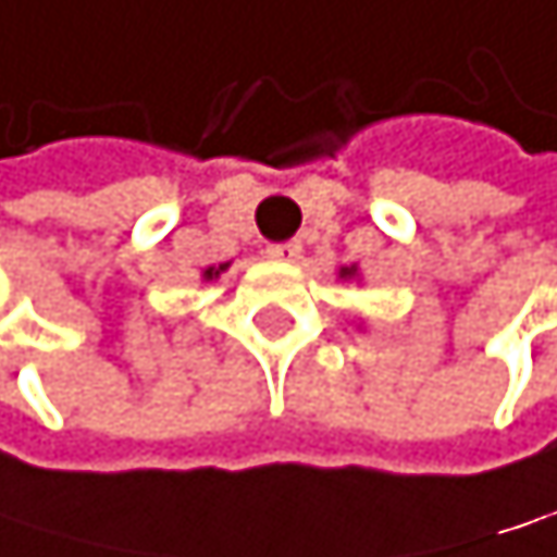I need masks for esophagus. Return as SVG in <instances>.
<instances>
[{
    "label": "esophagus",
    "mask_w": 557,
    "mask_h": 557,
    "mask_svg": "<svg viewBox=\"0 0 557 557\" xmlns=\"http://www.w3.org/2000/svg\"><path fill=\"white\" fill-rule=\"evenodd\" d=\"M299 255H302L299 242H285V245H272L269 248V258H275V262H295Z\"/></svg>",
    "instance_id": "obj_1"
}]
</instances>
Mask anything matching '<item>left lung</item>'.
<instances>
[{
    "label": "left lung",
    "instance_id": "obj_1",
    "mask_svg": "<svg viewBox=\"0 0 557 557\" xmlns=\"http://www.w3.org/2000/svg\"><path fill=\"white\" fill-rule=\"evenodd\" d=\"M339 278H343V282H359V269H356V265H343V269H339Z\"/></svg>",
    "mask_w": 557,
    "mask_h": 557
}]
</instances>
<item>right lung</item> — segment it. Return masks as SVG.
Wrapping results in <instances>:
<instances>
[{"label":"right lung","mask_w":557,"mask_h":557,"mask_svg":"<svg viewBox=\"0 0 557 557\" xmlns=\"http://www.w3.org/2000/svg\"><path fill=\"white\" fill-rule=\"evenodd\" d=\"M221 272H228V265H208V269L201 272V278H205V282H211V278H218Z\"/></svg>","instance_id":"obj_1"}]
</instances>
